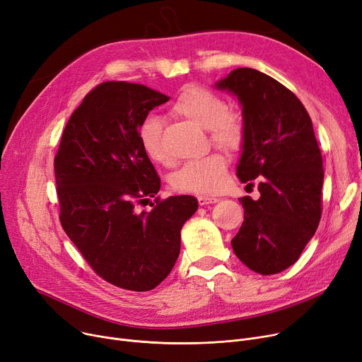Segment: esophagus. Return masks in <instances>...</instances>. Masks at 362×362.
<instances>
[{"label": "esophagus", "instance_id": "obj_1", "mask_svg": "<svg viewBox=\"0 0 362 362\" xmlns=\"http://www.w3.org/2000/svg\"><path fill=\"white\" fill-rule=\"evenodd\" d=\"M197 200H199L200 206H206V204H212V203L219 202V199L214 197V196H199Z\"/></svg>", "mask_w": 362, "mask_h": 362}]
</instances>
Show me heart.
<instances>
[{
    "instance_id": "1",
    "label": "heart",
    "mask_w": 362,
    "mask_h": 362,
    "mask_svg": "<svg viewBox=\"0 0 362 362\" xmlns=\"http://www.w3.org/2000/svg\"><path fill=\"white\" fill-rule=\"evenodd\" d=\"M227 103L212 91L190 85L184 88L172 106V113L197 127L208 129L211 141L222 148L234 150L243 139V124L238 115L228 112ZM140 141L147 156L158 163L169 158L162 141V122L156 116L146 119L140 129ZM227 184V160L218 153L188 160L172 177V187L178 192L212 194Z\"/></svg>"
}]
</instances>
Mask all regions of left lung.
Listing matches in <instances>:
<instances>
[{
    "label": "left lung",
    "instance_id": "obj_1",
    "mask_svg": "<svg viewBox=\"0 0 362 362\" xmlns=\"http://www.w3.org/2000/svg\"><path fill=\"white\" fill-rule=\"evenodd\" d=\"M237 97L243 115L237 177L259 178L261 197L240 199L245 221L231 246L252 271L271 275L293 265L321 218L322 158L300 100L274 78L240 67L215 83Z\"/></svg>",
    "mask_w": 362,
    "mask_h": 362
}]
</instances>
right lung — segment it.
<instances>
[{
    "label": "right lung",
    "instance_id": "right-lung-1",
    "mask_svg": "<svg viewBox=\"0 0 362 362\" xmlns=\"http://www.w3.org/2000/svg\"><path fill=\"white\" fill-rule=\"evenodd\" d=\"M168 100L140 83H100L69 119L54 159L64 233L103 280L132 291L168 277L199 206L193 196H172L150 203V212L135 209L160 190L140 128Z\"/></svg>",
    "mask_w": 362,
    "mask_h": 362
}]
</instances>
